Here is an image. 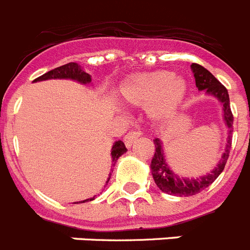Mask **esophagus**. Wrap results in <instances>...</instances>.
<instances>
[{
	"mask_svg": "<svg viewBox=\"0 0 250 250\" xmlns=\"http://www.w3.org/2000/svg\"><path fill=\"white\" fill-rule=\"evenodd\" d=\"M140 136L141 131H139V130H134V131L129 132V134L125 136V145H126V147H131V145L134 144V141L138 138H140Z\"/></svg>",
	"mask_w": 250,
	"mask_h": 250,
	"instance_id": "34e87169",
	"label": "esophagus"
}]
</instances>
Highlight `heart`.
Segmentation results:
<instances>
[{
  "instance_id": "heart-1",
  "label": "heart",
  "mask_w": 250,
  "mask_h": 250,
  "mask_svg": "<svg viewBox=\"0 0 250 250\" xmlns=\"http://www.w3.org/2000/svg\"><path fill=\"white\" fill-rule=\"evenodd\" d=\"M187 94V83L174 72L161 70L139 75L123 87V96L130 104L153 105L152 115L156 120L171 118Z\"/></svg>"
}]
</instances>
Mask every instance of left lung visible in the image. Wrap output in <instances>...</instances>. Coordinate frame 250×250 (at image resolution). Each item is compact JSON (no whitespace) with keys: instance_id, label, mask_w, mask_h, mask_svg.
<instances>
[{"instance_id":"left-lung-1","label":"left lung","mask_w":250,"mask_h":250,"mask_svg":"<svg viewBox=\"0 0 250 250\" xmlns=\"http://www.w3.org/2000/svg\"><path fill=\"white\" fill-rule=\"evenodd\" d=\"M191 70L194 72L195 77V85L198 90H205L208 94L214 95L215 98L220 100L223 104V110H224V120L229 127V139L227 149L220 159L219 164L216 165L215 169L208 175L202 176L199 179H184L174 174L169 167L165 163L164 151L161 147V143L159 139L154 140L155 144V154L151 160V173L152 178L155 180V184L161 191L170 194V195H178V196H189L198 194L207 189L211 183L220 175L223 170H224L227 160L229 158V152L231 147V132H233V114L230 110V103H229V95L228 90L225 89V86L222 85L219 81L216 80L213 74L208 71L207 68L203 67L199 63H191Z\"/></svg>"}]
</instances>
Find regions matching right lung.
<instances>
[{
	"label": "right lung",
	"instance_id": "add662e5",
	"mask_svg": "<svg viewBox=\"0 0 250 250\" xmlns=\"http://www.w3.org/2000/svg\"><path fill=\"white\" fill-rule=\"evenodd\" d=\"M48 79H72V80H76L81 83H87L91 81V77H90L89 74H86L85 71H83V68L80 66L77 65L76 62H68L66 65L60 66V67L54 68V70H51V71L46 72V74L41 75L40 77L35 79L34 81H42V80H48ZM126 147H125V144H124L123 141H116L114 144L111 149V158H112V165H115L116 160L123 155L124 152H126ZM112 171V170H111ZM110 176H111V173H110L109 178H107V182L110 180ZM106 182V183H107ZM94 198L91 199H86L81 203H85L87 200H94ZM79 204V202H77Z\"/></svg>",
	"mask_w": 250,
	"mask_h": 250
}]
</instances>
